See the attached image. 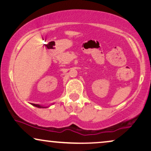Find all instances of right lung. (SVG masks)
Segmentation results:
<instances>
[{
  "label": "right lung",
  "instance_id": "1",
  "mask_svg": "<svg viewBox=\"0 0 151 151\" xmlns=\"http://www.w3.org/2000/svg\"><path fill=\"white\" fill-rule=\"evenodd\" d=\"M32 105L34 106L37 107V108H42V109H45V108H47L48 107V106H43L39 105V104H33Z\"/></svg>",
  "mask_w": 151,
  "mask_h": 151
}]
</instances>
